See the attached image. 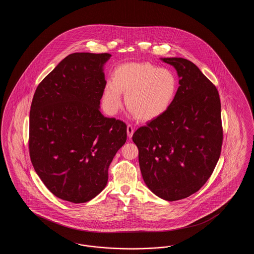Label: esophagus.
<instances>
[{"label": "esophagus", "instance_id": "obj_1", "mask_svg": "<svg viewBox=\"0 0 254 254\" xmlns=\"http://www.w3.org/2000/svg\"><path fill=\"white\" fill-rule=\"evenodd\" d=\"M127 132L128 138H131V137H132L133 133H134V128H133V127L131 125H127Z\"/></svg>", "mask_w": 254, "mask_h": 254}]
</instances>
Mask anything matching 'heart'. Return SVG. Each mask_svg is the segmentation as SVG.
Masks as SVG:
<instances>
[{
    "label": "heart",
    "mask_w": 254,
    "mask_h": 254,
    "mask_svg": "<svg viewBox=\"0 0 254 254\" xmlns=\"http://www.w3.org/2000/svg\"><path fill=\"white\" fill-rule=\"evenodd\" d=\"M177 89V77L169 68L145 62L126 63L114 70L113 82L105 86L103 101L109 112H116L125 94L126 106L133 116L151 121L170 108Z\"/></svg>",
    "instance_id": "heart-1"
}]
</instances>
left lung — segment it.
Returning <instances> with one entry per match:
<instances>
[{"mask_svg":"<svg viewBox=\"0 0 254 254\" xmlns=\"http://www.w3.org/2000/svg\"><path fill=\"white\" fill-rule=\"evenodd\" d=\"M161 60L176 69L180 85L170 108L132 140L146 187L172 202L198 191L215 169L223 142L221 103L215 85L192 62Z\"/></svg>","mask_w":254,"mask_h":254,"instance_id":"left-lung-1","label":"left lung"}]
</instances>
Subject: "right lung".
<instances>
[{
  "label": "right lung",
  "mask_w": 254,
  "mask_h": 254,
  "mask_svg": "<svg viewBox=\"0 0 254 254\" xmlns=\"http://www.w3.org/2000/svg\"><path fill=\"white\" fill-rule=\"evenodd\" d=\"M109 53H72L38 85L29 113V154L49 191L75 204L107 186L109 167L127 141V126L105 117L100 100Z\"/></svg>",
  "instance_id": "right-lung-1"
}]
</instances>
